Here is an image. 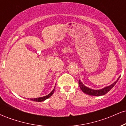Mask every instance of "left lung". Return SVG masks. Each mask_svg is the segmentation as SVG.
Wrapping results in <instances>:
<instances>
[{"mask_svg": "<svg viewBox=\"0 0 126 126\" xmlns=\"http://www.w3.org/2000/svg\"><path fill=\"white\" fill-rule=\"evenodd\" d=\"M120 78V76H119V78H118L117 80L115 82H114L113 83H112L110 86H107L101 89H98V90H95V89H92L90 88L86 87V86H85L82 83V82L80 81V80H79V87H80L81 90L84 92L85 94L89 95H92V96H101V95H104L106 94L108 92H109L114 87V86L116 84V83L119 79V78Z\"/></svg>", "mask_w": 126, "mask_h": 126, "instance_id": "left-lung-1", "label": "left lung"}]
</instances>
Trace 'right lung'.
I'll list each match as a JSON object with an SVG mask.
<instances>
[{
	"label": "right lung",
	"mask_w": 126,
	"mask_h": 126,
	"mask_svg": "<svg viewBox=\"0 0 126 126\" xmlns=\"http://www.w3.org/2000/svg\"><path fill=\"white\" fill-rule=\"evenodd\" d=\"M54 88L53 89V90L51 91V92H50L49 94H48L47 95H46V96H43V97H40V98H31V101H36V102H41V101H45L46 99H48V98H50V96H51L53 94V93H54Z\"/></svg>",
	"instance_id": "add662e5"
}]
</instances>
